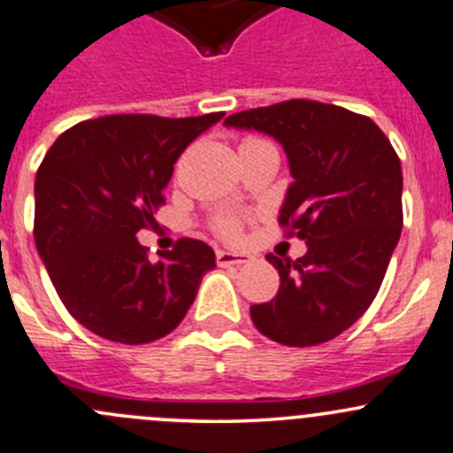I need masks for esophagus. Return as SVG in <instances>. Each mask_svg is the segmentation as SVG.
<instances>
[{
    "label": "esophagus",
    "instance_id": "obj_1",
    "mask_svg": "<svg viewBox=\"0 0 453 453\" xmlns=\"http://www.w3.org/2000/svg\"><path fill=\"white\" fill-rule=\"evenodd\" d=\"M216 261H218V265H240V264H249L250 255L231 253V250H218Z\"/></svg>",
    "mask_w": 453,
    "mask_h": 453
}]
</instances>
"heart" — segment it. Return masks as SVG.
Listing matches in <instances>:
<instances>
[{"label": "heart", "mask_w": 453, "mask_h": 453, "mask_svg": "<svg viewBox=\"0 0 453 453\" xmlns=\"http://www.w3.org/2000/svg\"><path fill=\"white\" fill-rule=\"evenodd\" d=\"M246 142H257V139H246ZM216 231L220 233L222 237H228V240H235L240 235V220L235 216H220L216 220Z\"/></svg>", "instance_id": "b5f03b06"}]
</instances>
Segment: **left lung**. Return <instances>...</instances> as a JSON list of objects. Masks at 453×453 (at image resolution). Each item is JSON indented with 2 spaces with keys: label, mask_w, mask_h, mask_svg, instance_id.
I'll return each mask as SVG.
<instances>
[{
  "label": "left lung",
  "mask_w": 453,
  "mask_h": 453,
  "mask_svg": "<svg viewBox=\"0 0 453 453\" xmlns=\"http://www.w3.org/2000/svg\"><path fill=\"white\" fill-rule=\"evenodd\" d=\"M225 124L281 143L295 180L279 225L307 244L296 261L265 257L281 286L273 301L250 307V319L286 347L327 342L368 310L399 242L397 152L371 118L316 100L242 111Z\"/></svg>",
  "instance_id": "left-lung-1"
}]
</instances>
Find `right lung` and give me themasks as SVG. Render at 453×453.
Segmentation results:
<instances>
[{
    "label": "right lung",
    "instance_id": "add662e5",
    "mask_svg": "<svg viewBox=\"0 0 453 453\" xmlns=\"http://www.w3.org/2000/svg\"><path fill=\"white\" fill-rule=\"evenodd\" d=\"M225 113L106 115L65 130L35 180V242L69 314L122 344L179 327L216 253L180 237L152 264L137 231L155 226L176 158Z\"/></svg>",
    "mask_w": 453,
    "mask_h": 453
}]
</instances>
